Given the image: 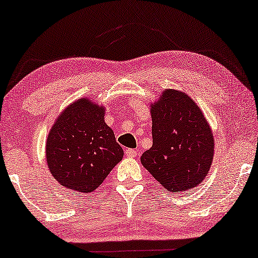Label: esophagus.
I'll list each match as a JSON object with an SVG mask.
<instances>
[{
	"instance_id": "34e87169",
	"label": "esophagus",
	"mask_w": 258,
	"mask_h": 258,
	"mask_svg": "<svg viewBox=\"0 0 258 258\" xmlns=\"http://www.w3.org/2000/svg\"><path fill=\"white\" fill-rule=\"evenodd\" d=\"M125 153H126V155H127L128 158H136V157H138V151L131 150V148H128V150H126Z\"/></svg>"
}]
</instances>
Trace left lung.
<instances>
[{"instance_id":"1","label":"left lung","mask_w":258,"mask_h":258,"mask_svg":"<svg viewBox=\"0 0 258 258\" xmlns=\"http://www.w3.org/2000/svg\"><path fill=\"white\" fill-rule=\"evenodd\" d=\"M150 107L153 145L141 155V164L168 193L199 186L208 175L215 146L201 108L174 89H165Z\"/></svg>"}]
</instances>
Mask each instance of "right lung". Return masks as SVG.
Here are the masks:
<instances>
[{
  "label": "right lung",
  "mask_w": 258,
  "mask_h": 258,
  "mask_svg": "<svg viewBox=\"0 0 258 258\" xmlns=\"http://www.w3.org/2000/svg\"><path fill=\"white\" fill-rule=\"evenodd\" d=\"M122 157L124 151L105 122V107L86 97L60 112L46 138L50 174L78 193L97 189Z\"/></svg>",
  "instance_id": "obj_1"
}]
</instances>
